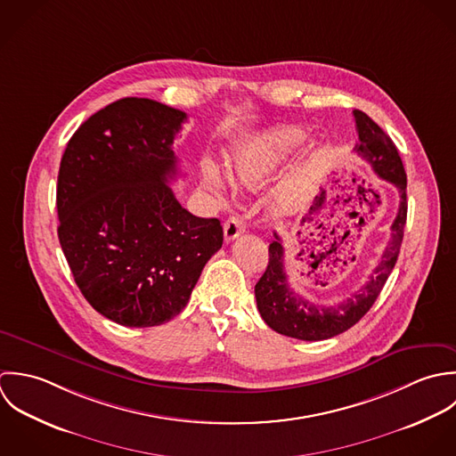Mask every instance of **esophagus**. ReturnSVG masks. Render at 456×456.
<instances>
[{
	"mask_svg": "<svg viewBox=\"0 0 456 456\" xmlns=\"http://www.w3.org/2000/svg\"><path fill=\"white\" fill-rule=\"evenodd\" d=\"M245 232V224L240 216H231L225 224H224V236L225 241H232L236 240L240 234Z\"/></svg>",
	"mask_w": 456,
	"mask_h": 456,
	"instance_id": "obj_1",
	"label": "esophagus"
}]
</instances>
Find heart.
I'll list each match as a JSON object with an SVG mask.
<instances>
[{"instance_id":"b5f03b06","label":"heart","mask_w":456,"mask_h":456,"mask_svg":"<svg viewBox=\"0 0 456 456\" xmlns=\"http://www.w3.org/2000/svg\"><path fill=\"white\" fill-rule=\"evenodd\" d=\"M305 141L306 134L301 128L285 126L245 142L231 159L232 180L245 188H261ZM204 183L215 191H224V183L211 169L204 173Z\"/></svg>"}]
</instances>
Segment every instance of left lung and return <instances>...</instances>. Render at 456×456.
Here are the masks:
<instances>
[{"mask_svg": "<svg viewBox=\"0 0 456 456\" xmlns=\"http://www.w3.org/2000/svg\"><path fill=\"white\" fill-rule=\"evenodd\" d=\"M353 114L360 137L354 148L356 153L371 166L379 178L395 184L400 193L398 213L391 224V240L373 273L368 276V281L360 290L335 306H321L290 289L283 263L281 238L274 232L268 268L256 283V299L265 322L276 333L290 338L308 342L326 340L353 328L379 297L400 254L407 220V175L402 159L389 135L371 118L358 109Z\"/></svg>", "mask_w": 456, "mask_h": 456, "instance_id": "left-lung-1", "label": "left lung"}]
</instances>
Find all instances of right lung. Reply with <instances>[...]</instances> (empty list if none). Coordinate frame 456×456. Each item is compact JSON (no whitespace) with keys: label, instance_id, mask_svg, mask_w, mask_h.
Segmentation results:
<instances>
[{"label":"right lung","instance_id":"1","mask_svg":"<svg viewBox=\"0 0 456 456\" xmlns=\"http://www.w3.org/2000/svg\"><path fill=\"white\" fill-rule=\"evenodd\" d=\"M183 121L160 102L121 98L90 116L61 157V250L86 301L126 328L176 317L224 243L220 220L193 216L167 184Z\"/></svg>","mask_w":456,"mask_h":456}]
</instances>
